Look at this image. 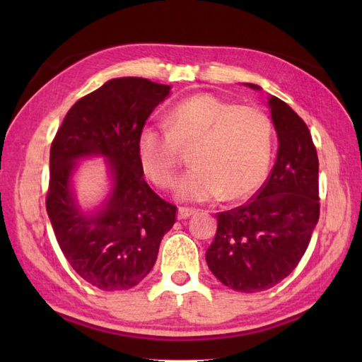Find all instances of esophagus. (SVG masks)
<instances>
[{
	"label": "esophagus",
	"instance_id": "obj_1",
	"mask_svg": "<svg viewBox=\"0 0 362 362\" xmlns=\"http://www.w3.org/2000/svg\"><path fill=\"white\" fill-rule=\"evenodd\" d=\"M196 213V210L193 209H187V206H180L179 209V219H187L189 216H193V214Z\"/></svg>",
	"mask_w": 362,
	"mask_h": 362
}]
</instances>
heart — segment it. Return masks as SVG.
Returning a JSON list of instances; mask_svg holds the SVG:
<instances>
[{"label": "heart", "instance_id": "obj_1", "mask_svg": "<svg viewBox=\"0 0 362 362\" xmlns=\"http://www.w3.org/2000/svg\"><path fill=\"white\" fill-rule=\"evenodd\" d=\"M165 127H144L136 140L138 163L158 188L173 185L180 149L191 148L194 168L177 185L183 201H236L263 183L274 146L272 121L263 110L201 93L175 104Z\"/></svg>", "mask_w": 362, "mask_h": 362}]
</instances>
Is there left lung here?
Returning a JSON list of instances; mask_svg holds the SVG:
<instances>
[{"instance_id": "8db88e82", "label": "left lung", "mask_w": 362, "mask_h": 362, "mask_svg": "<svg viewBox=\"0 0 362 362\" xmlns=\"http://www.w3.org/2000/svg\"><path fill=\"white\" fill-rule=\"evenodd\" d=\"M269 107L279 136L271 175L247 204L216 214V235L205 253L222 284L247 294L271 289L294 271L320 211L319 158L310 129L281 99L271 96Z\"/></svg>"}]
</instances>
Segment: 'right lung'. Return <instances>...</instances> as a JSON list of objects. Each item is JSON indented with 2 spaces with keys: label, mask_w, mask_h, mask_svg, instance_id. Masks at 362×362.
<instances>
[{
  "label": "right lung",
  "mask_w": 362,
  "mask_h": 362,
  "mask_svg": "<svg viewBox=\"0 0 362 362\" xmlns=\"http://www.w3.org/2000/svg\"><path fill=\"white\" fill-rule=\"evenodd\" d=\"M171 87L143 78H118L81 98L54 136L46 211L57 243L81 279L103 291L136 286L156 264L161 238L177 206L143 179L136 140ZM110 160L114 189L103 209L83 215L74 201L71 174L82 156Z\"/></svg>",
  "instance_id": "1"
}]
</instances>
